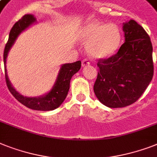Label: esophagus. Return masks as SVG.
<instances>
[{
    "label": "esophagus",
    "instance_id": "1",
    "mask_svg": "<svg viewBox=\"0 0 157 157\" xmlns=\"http://www.w3.org/2000/svg\"><path fill=\"white\" fill-rule=\"evenodd\" d=\"M90 63V60H89L88 59H83L82 60V67H85V66L89 65Z\"/></svg>",
    "mask_w": 157,
    "mask_h": 157
}]
</instances>
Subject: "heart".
I'll list each match as a JSON object with an SVG mask.
<instances>
[{
	"label": "heart",
	"mask_w": 157,
	"mask_h": 157,
	"mask_svg": "<svg viewBox=\"0 0 157 157\" xmlns=\"http://www.w3.org/2000/svg\"><path fill=\"white\" fill-rule=\"evenodd\" d=\"M78 37L81 43L87 45L89 55L95 59L112 56L118 52L122 43L119 28L99 20L86 22L81 28Z\"/></svg>",
	"instance_id": "obj_1"
}]
</instances>
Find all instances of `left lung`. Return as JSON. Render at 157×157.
<instances>
[{"instance_id":"8db88e82","label":"left lung","mask_w":157,"mask_h":157,"mask_svg":"<svg viewBox=\"0 0 157 157\" xmlns=\"http://www.w3.org/2000/svg\"><path fill=\"white\" fill-rule=\"evenodd\" d=\"M125 43L114 56L101 59L94 90L101 102L121 108L136 102L153 76L152 45L144 29L136 21L123 24Z\"/></svg>"}]
</instances>
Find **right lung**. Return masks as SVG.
Wrapping results in <instances>:
<instances>
[{
    "label": "right lung",
    "mask_w": 157,
    "mask_h": 157,
    "mask_svg": "<svg viewBox=\"0 0 157 157\" xmlns=\"http://www.w3.org/2000/svg\"><path fill=\"white\" fill-rule=\"evenodd\" d=\"M36 21V18L31 14H25L20 20L17 21L13 25L9 35L8 42L6 43L5 51H4V65H5V76L6 81L9 90L13 94L19 102H21L26 107L34 110H42V111H48L58 108L59 105L65 100L69 90L70 81L72 76L78 72L81 66V62L80 60L72 63H64L61 66L56 81L55 85L51 90V91L45 95L37 98H28L24 97L16 91L13 87L6 69V59L8 56V53L11 49L12 46L16 41L17 38L23 30L28 28L30 25L34 24Z\"/></svg>",
    "instance_id": "add662e5"
}]
</instances>
